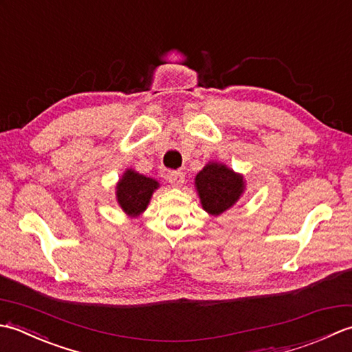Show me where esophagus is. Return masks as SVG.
I'll return each mask as SVG.
<instances>
[{"instance_id":"34e87169","label":"esophagus","mask_w":352,"mask_h":352,"mask_svg":"<svg viewBox=\"0 0 352 352\" xmlns=\"http://www.w3.org/2000/svg\"><path fill=\"white\" fill-rule=\"evenodd\" d=\"M168 180L172 186H174V188H182L184 183V174L182 170H172V172H169Z\"/></svg>"}]
</instances>
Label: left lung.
I'll use <instances>...</instances> for the list:
<instances>
[{"label": "left lung", "mask_w": 352, "mask_h": 352, "mask_svg": "<svg viewBox=\"0 0 352 352\" xmlns=\"http://www.w3.org/2000/svg\"><path fill=\"white\" fill-rule=\"evenodd\" d=\"M195 186L201 206L208 214L219 216L233 207L245 190L243 175L227 164L210 162L198 172Z\"/></svg>", "instance_id": "1"}]
</instances>
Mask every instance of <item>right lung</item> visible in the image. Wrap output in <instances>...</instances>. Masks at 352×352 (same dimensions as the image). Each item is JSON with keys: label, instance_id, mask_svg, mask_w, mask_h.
Listing matches in <instances>:
<instances>
[{"label": "right lung", "instance_id": "1", "mask_svg": "<svg viewBox=\"0 0 352 352\" xmlns=\"http://www.w3.org/2000/svg\"><path fill=\"white\" fill-rule=\"evenodd\" d=\"M159 182L139 174L133 169H126L121 180L116 184V199L122 210L136 218L146 210L155 189H159Z\"/></svg>", "mask_w": 352, "mask_h": 352}]
</instances>
